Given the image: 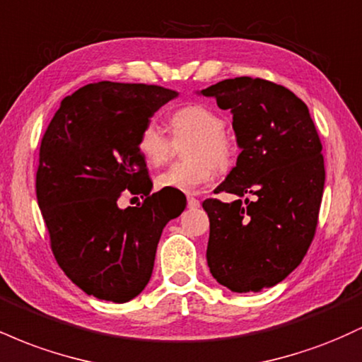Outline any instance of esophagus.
<instances>
[{"mask_svg": "<svg viewBox=\"0 0 362 362\" xmlns=\"http://www.w3.org/2000/svg\"><path fill=\"white\" fill-rule=\"evenodd\" d=\"M199 204H201V202H199V199H195V197L187 199V206H189L190 209H195V207H199Z\"/></svg>", "mask_w": 362, "mask_h": 362, "instance_id": "1", "label": "esophagus"}]
</instances>
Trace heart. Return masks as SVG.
<instances>
[{
    "mask_svg": "<svg viewBox=\"0 0 362 362\" xmlns=\"http://www.w3.org/2000/svg\"><path fill=\"white\" fill-rule=\"evenodd\" d=\"M168 127L173 141L187 139L184 163L172 165L156 177V187L195 194L211 184L214 165L226 167L233 156V141L224 131V117L206 103H184L168 114ZM138 153L149 167H160L168 160L172 141L155 122H146L139 129L136 139Z\"/></svg>",
    "mask_w": 362,
    "mask_h": 362,
    "instance_id": "b5f03b06",
    "label": "heart"
}]
</instances>
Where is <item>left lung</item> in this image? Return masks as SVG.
Wrapping results in <instances>:
<instances>
[{"label":"left lung","mask_w":362,"mask_h":362,"mask_svg":"<svg viewBox=\"0 0 362 362\" xmlns=\"http://www.w3.org/2000/svg\"><path fill=\"white\" fill-rule=\"evenodd\" d=\"M231 110L242 153L214 194L253 199H206L207 265L235 293L276 286L308 252L325 185L322 143L306 103L262 78L240 76L202 90Z\"/></svg>","instance_id":"8db88e82"}]
</instances>
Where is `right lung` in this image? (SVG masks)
Wrapping results in <instances>:
<instances>
[{"label": "right lung", "mask_w": 362, "mask_h": 362, "mask_svg": "<svg viewBox=\"0 0 362 362\" xmlns=\"http://www.w3.org/2000/svg\"><path fill=\"white\" fill-rule=\"evenodd\" d=\"M178 91L144 83H91L61 102L44 132L35 192L56 262L98 300L126 303L146 288L161 231L184 206L151 192L139 129ZM144 204L120 210L122 192Z\"/></svg>", "instance_id": "right-lung-1"}]
</instances>
